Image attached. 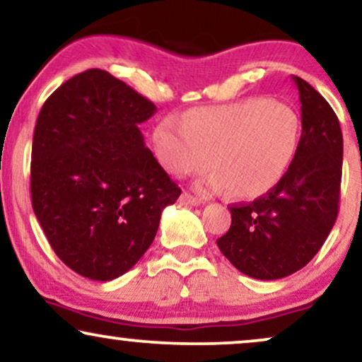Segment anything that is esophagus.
Listing matches in <instances>:
<instances>
[{"label": "esophagus", "mask_w": 362, "mask_h": 362, "mask_svg": "<svg viewBox=\"0 0 362 362\" xmlns=\"http://www.w3.org/2000/svg\"><path fill=\"white\" fill-rule=\"evenodd\" d=\"M178 202H180V205H185V207H194V205L200 204V199H197V197L184 192V194L180 195V199H178Z\"/></svg>", "instance_id": "34e87169"}]
</instances>
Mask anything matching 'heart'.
Instances as JSON below:
<instances>
[{"instance_id":"heart-1","label":"heart","mask_w":362,"mask_h":362,"mask_svg":"<svg viewBox=\"0 0 362 362\" xmlns=\"http://www.w3.org/2000/svg\"><path fill=\"white\" fill-rule=\"evenodd\" d=\"M300 118L296 110L267 98H247L222 107L197 108L184 120L167 117L153 132L155 155L175 177L214 172L207 190L255 199L279 184L296 157Z\"/></svg>"}]
</instances>
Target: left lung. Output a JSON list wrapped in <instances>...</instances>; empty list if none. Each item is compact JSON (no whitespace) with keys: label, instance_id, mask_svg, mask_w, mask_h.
<instances>
[{"label":"left lung","instance_id":"8db88e82","mask_svg":"<svg viewBox=\"0 0 362 362\" xmlns=\"http://www.w3.org/2000/svg\"><path fill=\"white\" fill-rule=\"evenodd\" d=\"M292 78L303 122L296 157L267 194L232 205L230 228L217 239L235 269L260 281H276L308 265L326 242L339 209V120L317 90L299 76Z\"/></svg>","mask_w":362,"mask_h":362}]
</instances>
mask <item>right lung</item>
Here are the masks:
<instances>
[{
  "label": "right lung",
  "instance_id": "obj_1",
  "mask_svg": "<svg viewBox=\"0 0 362 362\" xmlns=\"http://www.w3.org/2000/svg\"><path fill=\"white\" fill-rule=\"evenodd\" d=\"M157 107L91 68L49 95L31 148V204L54 254L91 281L130 271L180 195L139 125Z\"/></svg>",
  "mask_w": 362,
  "mask_h": 362
}]
</instances>
